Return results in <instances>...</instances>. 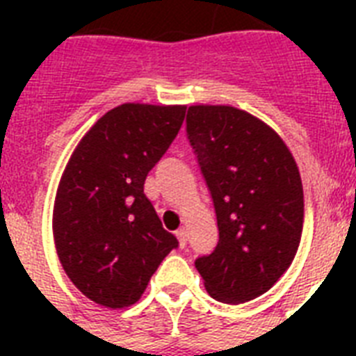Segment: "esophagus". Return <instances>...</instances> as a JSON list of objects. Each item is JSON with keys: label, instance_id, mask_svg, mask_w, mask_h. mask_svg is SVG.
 Instances as JSON below:
<instances>
[{"label": "esophagus", "instance_id": "esophagus-1", "mask_svg": "<svg viewBox=\"0 0 356 356\" xmlns=\"http://www.w3.org/2000/svg\"><path fill=\"white\" fill-rule=\"evenodd\" d=\"M175 236H177L179 243H181V248H184V245H186V242H188V231H186L184 227L177 229V231H175Z\"/></svg>", "mask_w": 356, "mask_h": 356}]
</instances>
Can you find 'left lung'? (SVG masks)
<instances>
[{
	"label": "left lung",
	"instance_id": "1",
	"mask_svg": "<svg viewBox=\"0 0 356 356\" xmlns=\"http://www.w3.org/2000/svg\"><path fill=\"white\" fill-rule=\"evenodd\" d=\"M186 136L220 231L195 268L212 298L245 303L268 292L298 253L305 216L298 164L270 125L229 105L190 107Z\"/></svg>",
	"mask_w": 356,
	"mask_h": 356
}]
</instances>
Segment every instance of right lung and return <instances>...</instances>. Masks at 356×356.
Returning a JSON list of instances; mask_svg holds the SVG:
<instances>
[{
	"label": "right lung",
	"mask_w": 356,
	"mask_h": 356,
	"mask_svg": "<svg viewBox=\"0 0 356 356\" xmlns=\"http://www.w3.org/2000/svg\"><path fill=\"white\" fill-rule=\"evenodd\" d=\"M184 113V105L123 103L103 114L70 156L53 207V238L70 281L94 303H136L179 245L145 197L144 183Z\"/></svg>",
	"instance_id": "right-lung-1"
}]
</instances>
